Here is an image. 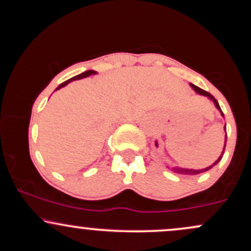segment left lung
I'll use <instances>...</instances> for the list:
<instances>
[{
  "label": "left lung",
  "instance_id": "left-lung-1",
  "mask_svg": "<svg viewBox=\"0 0 251 251\" xmlns=\"http://www.w3.org/2000/svg\"><path fill=\"white\" fill-rule=\"evenodd\" d=\"M190 86H191V88H194V91L196 92V93H198V94H201V96H204V97L209 98V99L211 100V101L215 103L216 108H217L218 111L221 112L222 117L224 118V114H223V112H222V109H221V107H220V105H218L217 100H216L215 98L211 96V94L208 93V92H206V91H204V89H201V88H200V87H197V86L192 85V83H190ZM224 131H226V142H224V148H223V151H222V154L220 155V157H218V159L216 160V162H215L214 164H212V165H210V166H208V168H205V169H201V170L184 169V168H178V166H175V168H172V169H171L172 171L176 172V174H180V175H198V174H201V172L209 171L210 169L214 168V166L216 165V164H218V162H220V160L222 159V157H223V153H224V150H226V126H224ZM155 148H158V143H157V140H155Z\"/></svg>",
  "mask_w": 251,
  "mask_h": 251
}]
</instances>
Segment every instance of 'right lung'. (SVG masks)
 Masks as SVG:
<instances>
[{
	"mask_svg": "<svg viewBox=\"0 0 251 251\" xmlns=\"http://www.w3.org/2000/svg\"><path fill=\"white\" fill-rule=\"evenodd\" d=\"M94 74H97V72L96 71H86V72H83V73H81V74H79V75H75V76H73V77H71V79H68L67 81H65V82H62L61 85H59L56 87V89L55 91H57V89H60V88H62V87H65L66 85H68V83L70 82H72V81H74V80H79V79H83V77H87V76H89V75H94Z\"/></svg>",
	"mask_w": 251,
	"mask_h": 251,
	"instance_id": "right-lung-1",
	"label": "right lung"
}]
</instances>
